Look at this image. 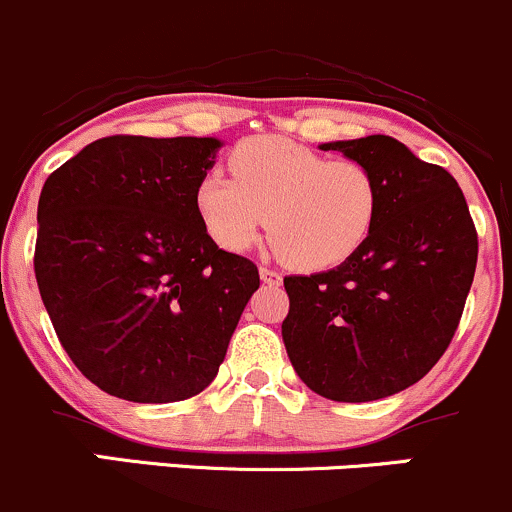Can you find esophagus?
<instances>
[{
	"label": "esophagus",
	"mask_w": 512,
	"mask_h": 512,
	"mask_svg": "<svg viewBox=\"0 0 512 512\" xmlns=\"http://www.w3.org/2000/svg\"><path fill=\"white\" fill-rule=\"evenodd\" d=\"M260 277H262V282L265 284H269V286H279L282 284V274L277 272V269H269V267H260Z\"/></svg>",
	"instance_id": "1"
}]
</instances>
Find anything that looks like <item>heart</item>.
Masks as SVG:
<instances>
[{
	"label": "heart",
	"mask_w": 512,
	"mask_h": 512,
	"mask_svg": "<svg viewBox=\"0 0 512 512\" xmlns=\"http://www.w3.org/2000/svg\"><path fill=\"white\" fill-rule=\"evenodd\" d=\"M232 177L209 170L194 192L206 233L223 250L243 252L269 240L284 262L328 269L367 243L379 218L381 192L359 160H330L282 136H257L230 153Z\"/></svg>",
	"instance_id": "heart-1"
}]
</instances>
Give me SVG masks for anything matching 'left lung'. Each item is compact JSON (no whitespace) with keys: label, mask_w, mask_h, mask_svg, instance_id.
<instances>
[{"label":"left lung","mask_w":512,"mask_h":512,"mask_svg":"<svg viewBox=\"0 0 512 512\" xmlns=\"http://www.w3.org/2000/svg\"><path fill=\"white\" fill-rule=\"evenodd\" d=\"M379 182L372 235L311 277H284L286 355L303 384L340 403L379 401L445 355L476 272L479 238L457 179L391 136L323 143Z\"/></svg>","instance_id":"1"}]
</instances>
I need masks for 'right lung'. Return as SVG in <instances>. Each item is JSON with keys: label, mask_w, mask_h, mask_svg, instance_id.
<instances>
[{"label": "right lung", "mask_w": 512, "mask_h": 512, "mask_svg": "<svg viewBox=\"0 0 512 512\" xmlns=\"http://www.w3.org/2000/svg\"><path fill=\"white\" fill-rule=\"evenodd\" d=\"M218 138L109 136L43 184L36 282L60 345L133 403L192 398L216 379L260 272L221 250L194 192Z\"/></svg>", "instance_id": "1"}]
</instances>
